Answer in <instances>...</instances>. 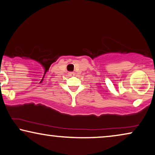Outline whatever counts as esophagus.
Listing matches in <instances>:
<instances>
[{"mask_svg":"<svg viewBox=\"0 0 155 155\" xmlns=\"http://www.w3.org/2000/svg\"><path fill=\"white\" fill-rule=\"evenodd\" d=\"M68 75L69 76H74L75 75V73H73V72H70V73H68Z\"/></svg>","mask_w":155,"mask_h":155,"instance_id":"34e87169","label":"esophagus"}]
</instances>
